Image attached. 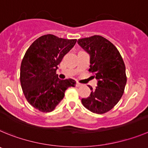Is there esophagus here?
I'll list each match as a JSON object with an SVG mask.
<instances>
[{
	"label": "esophagus",
	"instance_id": "obj_1",
	"mask_svg": "<svg viewBox=\"0 0 148 148\" xmlns=\"http://www.w3.org/2000/svg\"><path fill=\"white\" fill-rule=\"evenodd\" d=\"M82 86V84L79 83V82H77V83H76V86H77V87H79V86Z\"/></svg>",
	"mask_w": 148,
	"mask_h": 148
}]
</instances>
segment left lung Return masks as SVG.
I'll return each mask as SVG.
<instances>
[{
    "instance_id": "left-lung-1",
    "label": "left lung",
    "mask_w": 148,
    "mask_h": 148,
    "mask_svg": "<svg viewBox=\"0 0 148 148\" xmlns=\"http://www.w3.org/2000/svg\"><path fill=\"white\" fill-rule=\"evenodd\" d=\"M78 44L90 54L89 71L98 80L88 98L82 103L88 110L102 114L110 110L120 100L127 77L125 66L120 53L108 40L99 35L79 39Z\"/></svg>"
}]
</instances>
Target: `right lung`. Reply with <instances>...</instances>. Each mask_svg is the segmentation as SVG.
<instances>
[{
	"mask_svg": "<svg viewBox=\"0 0 148 148\" xmlns=\"http://www.w3.org/2000/svg\"><path fill=\"white\" fill-rule=\"evenodd\" d=\"M76 42L77 39L45 34L34 40L25 53L21 66V88L26 100L37 110L42 113L54 110L66 89L75 86V80H61L56 71Z\"/></svg>",
	"mask_w": 148,
	"mask_h": 148,
	"instance_id": "obj_1",
	"label": "right lung"
}]
</instances>
